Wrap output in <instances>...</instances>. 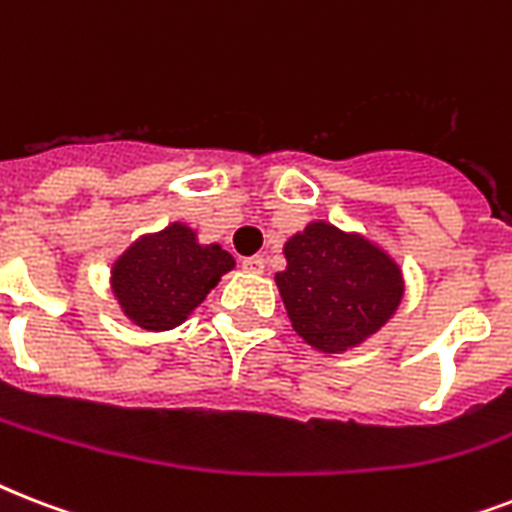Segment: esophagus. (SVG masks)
<instances>
[{
    "label": "esophagus",
    "mask_w": 512,
    "mask_h": 512,
    "mask_svg": "<svg viewBox=\"0 0 512 512\" xmlns=\"http://www.w3.org/2000/svg\"><path fill=\"white\" fill-rule=\"evenodd\" d=\"M241 268L247 273H263L265 271V257L255 255V257H247L244 263H241Z\"/></svg>",
    "instance_id": "obj_1"
}]
</instances>
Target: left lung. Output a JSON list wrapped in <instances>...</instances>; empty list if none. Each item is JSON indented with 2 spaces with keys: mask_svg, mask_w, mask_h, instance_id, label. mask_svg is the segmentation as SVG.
I'll return each mask as SVG.
<instances>
[{
  "mask_svg": "<svg viewBox=\"0 0 512 512\" xmlns=\"http://www.w3.org/2000/svg\"><path fill=\"white\" fill-rule=\"evenodd\" d=\"M276 273L292 327L308 345L340 353L374 335L396 313L404 281L398 265L361 236L311 223L284 247Z\"/></svg>",
  "mask_w": 512,
  "mask_h": 512,
  "instance_id": "8db88e82",
  "label": "left lung"
}]
</instances>
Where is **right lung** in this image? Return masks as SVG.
I'll list each match as a JSON object with an SVG mask.
<instances>
[{
    "label": "right lung",
    "mask_w": 512,
    "mask_h": 512,
    "mask_svg": "<svg viewBox=\"0 0 512 512\" xmlns=\"http://www.w3.org/2000/svg\"><path fill=\"white\" fill-rule=\"evenodd\" d=\"M233 257L220 244L201 247L196 233L175 223L135 241L114 265V295L138 327L164 332L188 319Z\"/></svg>",
    "instance_id": "add662e5"
}]
</instances>
